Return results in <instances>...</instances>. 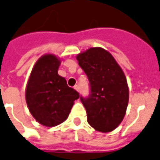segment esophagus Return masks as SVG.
<instances>
[{
    "label": "esophagus",
    "mask_w": 160,
    "mask_h": 160,
    "mask_svg": "<svg viewBox=\"0 0 160 160\" xmlns=\"http://www.w3.org/2000/svg\"><path fill=\"white\" fill-rule=\"evenodd\" d=\"M74 88H75V89H76V90L77 91V92H79V91H80V88H79V86H78V85H76V86H74Z\"/></svg>",
    "instance_id": "34e87169"
}]
</instances>
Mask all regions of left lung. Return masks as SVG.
Listing matches in <instances>:
<instances>
[{
    "label": "left lung",
    "mask_w": 160,
    "mask_h": 160,
    "mask_svg": "<svg viewBox=\"0 0 160 160\" xmlns=\"http://www.w3.org/2000/svg\"><path fill=\"white\" fill-rule=\"evenodd\" d=\"M76 59L90 83V96L80 98L88 123L98 132H111L123 119L128 104L125 75L112 54L101 47L81 52Z\"/></svg>",
    "instance_id": "obj_1"
}]
</instances>
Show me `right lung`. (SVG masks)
Listing matches in <instances>:
<instances>
[{"label": "right lung", "instance_id": "obj_1", "mask_svg": "<svg viewBox=\"0 0 160 160\" xmlns=\"http://www.w3.org/2000/svg\"><path fill=\"white\" fill-rule=\"evenodd\" d=\"M61 58L53 53L39 58L27 83L25 98L28 110L42 125L54 127L68 118L80 95L58 73Z\"/></svg>", "mask_w": 160, "mask_h": 160}]
</instances>
